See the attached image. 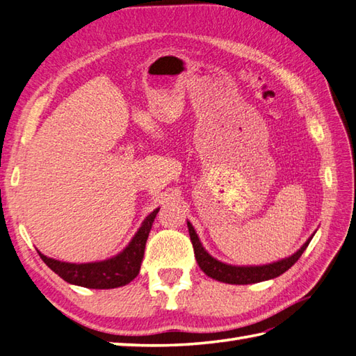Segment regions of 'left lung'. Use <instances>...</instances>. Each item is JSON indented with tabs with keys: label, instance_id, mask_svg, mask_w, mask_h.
<instances>
[{
	"label": "left lung",
	"instance_id": "left-lung-1",
	"mask_svg": "<svg viewBox=\"0 0 356 356\" xmlns=\"http://www.w3.org/2000/svg\"><path fill=\"white\" fill-rule=\"evenodd\" d=\"M187 227L188 235H191V241L193 244L195 258H197V263L201 267V270L204 272L207 277L221 282H227V284H253V282H261L280 277V275L289 270L290 267L300 259L302 252L307 249L309 243L312 241V238H314V235H312L307 241L302 244V248L300 250H296L293 255H290L289 258L277 261V263L264 266H232L221 263V261L213 258L212 255H209L207 250L202 248L197 232H195L193 226L188 221Z\"/></svg>",
	"mask_w": 356,
	"mask_h": 356
}]
</instances>
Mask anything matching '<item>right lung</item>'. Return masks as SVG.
Returning a JSON list of instances; mask_svg holds the SVG:
<instances>
[{
  "instance_id": "right-lung-1",
  "label": "right lung",
  "mask_w": 356,
  "mask_h": 356,
  "mask_svg": "<svg viewBox=\"0 0 356 356\" xmlns=\"http://www.w3.org/2000/svg\"><path fill=\"white\" fill-rule=\"evenodd\" d=\"M158 210L159 207L155 209L143 221L141 227L138 229L132 241L126 245V249L108 259L97 261V263L75 264L49 258L42 255L41 252L38 253L41 259L44 261L58 277H61L64 281L70 282V284L87 289H115L126 286L140 273L146 241Z\"/></svg>"
}]
</instances>
